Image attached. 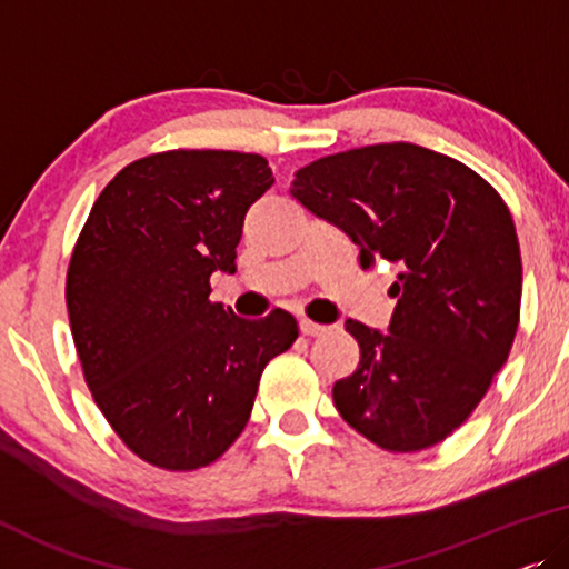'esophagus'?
Returning a JSON list of instances; mask_svg holds the SVG:
<instances>
[{
  "label": "esophagus",
  "mask_w": 569,
  "mask_h": 569,
  "mask_svg": "<svg viewBox=\"0 0 569 569\" xmlns=\"http://www.w3.org/2000/svg\"><path fill=\"white\" fill-rule=\"evenodd\" d=\"M299 330H301L303 335H309V338H317V335H325L327 330H330V327L319 325V322H311V319H301Z\"/></svg>",
  "instance_id": "1"
}]
</instances>
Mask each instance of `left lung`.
Masks as SVG:
<instances>
[{"mask_svg": "<svg viewBox=\"0 0 569 569\" xmlns=\"http://www.w3.org/2000/svg\"><path fill=\"white\" fill-rule=\"evenodd\" d=\"M291 196L353 239L361 268H399L389 332L348 319L361 361L335 381L342 420L391 453L446 441L508 361L521 247L485 178L418 143H373L301 167Z\"/></svg>", "mask_w": 569, "mask_h": 569, "instance_id": "left-lung-1", "label": "left lung"}]
</instances>
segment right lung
I'll use <instances>...</instances> for the list:
<instances>
[{
	"label": "right lung",
	"instance_id": "right-lung-1",
	"mask_svg": "<svg viewBox=\"0 0 569 569\" xmlns=\"http://www.w3.org/2000/svg\"><path fill=\"white\" fill-rule=\"evenodd\" d=\"M273 182L260 154L159 151L123 167L87 216L67 270L71 338L94 405L151 467L219 459L250 420L262 368L299 338L283 309L242 319L208 299Z\"/></svg>",
	"mask_w": 569,
	"mask_h": 569
}]
</instances>
